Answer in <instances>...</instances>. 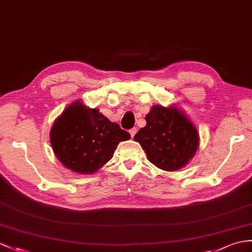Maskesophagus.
Segmentation results:
<instances>
[{
	"instance_id": "1",
	"label": "esophagus",
	"mask_w": 252,
	"mask_h": 252,
	"mask_svg": "<svg viewBox=\"0 0 252 252\" xmlns=\"http://www.w3.org/2000/svg\"><path fill=\"white\" fill-rule=\"evenodd\" d=\"M137 128H132V129H130L129 130V133H130V136H131V138H133L134 137V134H136L137 133Z\"/></svg>"
}]
</instances>
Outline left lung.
<instances>
[{"label":"left lung","instance_id":"left-lung-1","mask_svg":"<svg viewBox=\"0 0 252 252\" xmlns=\"http://www.w3.org/2000/svg\"><path fill=\"white\" fill-rule=\"evenodd\" d=\"M146 126L134 136L147 159L163 171H177L194 157L200 145L199 131L175 106L155 105L145 116Z\"/></svg>","mask_w":252,"mask_h":252}]
</instances>
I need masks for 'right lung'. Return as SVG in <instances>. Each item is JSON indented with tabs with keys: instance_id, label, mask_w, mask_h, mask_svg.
<instances>
[{
	"instance_id": "1",
	"label": "right lung",
	"mask_w": 252,
	"mask_h": 252,
	"mask_svg": "<svg viewBox=\"0 0 252 252\" xmlns=\"http://www.w3.org/2000/svg\"><path fill=\"white\" fill-rule=\"evenodd\" d=\"M129 139L130 134L119 124L81 100L70 103L50 130L55 157L66 169L80 174L97 172L112 158L121 141Z\"/></svg>"
}]
</instances>
